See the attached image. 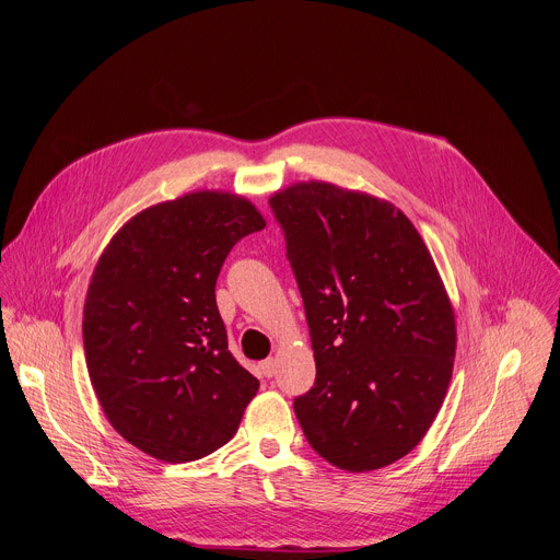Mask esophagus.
Masks as SVG:
<instances>
[{"instance_id":"34e87169","label":"esophagus","mask_w":560,"mask_h":560,"mask_svg":"<svg viewBox=\"0 0 560 560\" xmlns=\"http://www.w3.org/2000/svg\"><path fill=\"white\" fill-rule=\"evenodd\" d=\"M259 370H261V374H264V376L272 378V376H275V372H277V361H275V359H266V361H261V363H259Z\"/></svg>"}]
</instances>
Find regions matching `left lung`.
<instances>
[{
	"label": "left lung",
	"instance_id": "left-lung-1",
	"mask_svg": "<svg viewBox=\"0 0 560 560\" xmlns=\"http://www.w3.org/2000/svg\"><path fill=\"white\" fill-rule=\"evenodd\" d=\"M285 236L316 378L294 398L312 450L348 471L385 467L430 430L456 326L436 266L392 203L324 182L270 199Z\"/></svg>",
	"mask_w": 560,
	"mask_h": 560
}]
</instances>
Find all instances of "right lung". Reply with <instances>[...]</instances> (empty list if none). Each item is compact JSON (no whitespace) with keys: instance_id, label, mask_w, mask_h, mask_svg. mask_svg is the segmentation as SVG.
Segmentation results:
<instances>
[{"instance_id":"1","label":"right lung","mask_w":560,"mask_h":560,"mask_svg":"<svg viewBox=\"0 0 560 560\" xmlns=\"http://www.w3.org/2000/svg\"><path fill=\"white\" fill-rule=\"evenodd\" d=\"M264 228L242 197L190 192L132 217L100 257L82 324L91 383L110 425L159 460L225 445L259 389L228 350L214 285Z\"/></svg>"}]
</instances>
